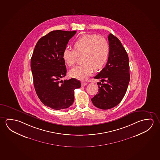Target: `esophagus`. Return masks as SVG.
Masks as SVG:
<instances>
[{"mask_svg":"<svg viewBox=\"0 0 160 160\" xmlns=\"http://www.w3.org/2000/svg\"><path fill=\"white\" fill-rule=\"evenodd\" d=\"M81 84L82 86H85L87 84V83H86V82H82Z\"/></svg>","mask_w":160,"mask_h":160,"instance_id":"34e87169","label":"esophagus"}]
</instances>
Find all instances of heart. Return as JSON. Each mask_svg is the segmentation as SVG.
Listing matches in <instances>:
<instances>
[{"label": "heart", "instance_id": "b5f03b06", "mask_svg": "<svg viewBox=\"0 0 160 160\" xmlns=\"http://www.w3.org/2000/svg\"><path fill=\"white\" fill-rule=\"evenodd\" d=\"M74 49L66 48L63 51L64 61L69 67L73 66L78 56H82L84 63L69 72L70 76L85 81L91 75L93 69L98 70L106 63L109 55V44L105 38L96 34H84L73 43Z\"/></svg>", "mask_w": 160, "mask_h": 160}]
</instances>
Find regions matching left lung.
Here are the masks:
<instances>
[{
  "label": "left lung",
  "mask_w": 160,
  "mask_h": 160,
  "mask_svg": "<svg viewBox=\"0 0 160 160\" xmlns=\"http://www.w3.org/2000/svg\"><path fill=\"white\" fill-rule=\"evenodd\" d=\"M109 56L105 67L94 78L101 79L98 93L91 99L94 106L102 109L116 106L122 101L127 91L130 79L129 59L119 39L110 33Z\"/></svg>",
  "instance_id": "left-lung-1"
}]
</instances>
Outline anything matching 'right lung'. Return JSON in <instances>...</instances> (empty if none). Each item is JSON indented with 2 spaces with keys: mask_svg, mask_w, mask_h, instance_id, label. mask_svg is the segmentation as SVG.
I'll use <instances>...</instances> for the list:
<instances>
[{
  "mask_svg": "<svg viewBox=\"0 0 160 160\" xmlns=\"http://www.w3.org/2000/svg\"><path fill=\"white\" fill-rule=\"evenodd\" d=\"M75 31H52L38 41L32 56L31 67L36 93L46 106L56 110L71 106L75 89L81 86L76 79L62 80L66 76L63 51Z\"/></svg>",
  "mask_w": 160,
  "mask_h": 160,
  "instance_id": "right-lung-1",
  "label": "right lung"
}]
</instances>
